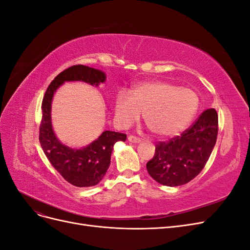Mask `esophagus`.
Segmentation results:
<instances>
[{
	"mask_svg": "<svg viewBox=\"0 0 250 250\" xmlns=\"http://www.w3.org/2000/svg\"><path fill=\"white\" fill-rule=\"evenodd\" d=\"M128 141H129L130 143H133V144L141 143V139L138 137H134V135H129V137H128Z\"/></svg>",
	"mask_w": 250,
	"mask_h": 250,
	"instance_id": "esophagus-1",
	"label": "esophagus"
}]
</instances>
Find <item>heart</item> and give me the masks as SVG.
Masks as SVG:
<instances>
[{
  "label": "heart",
  "instance_id": "1",
  "mask_svg": "<svg viewBox=\"0 0 250 250\" xmlns=\"http://www.w3.org/2000/svg\"><path fill=\"white\" fill-rule=\"evenodd\" d=\"M199 106L194 90L165 81L139 83L132 95L120 92L116 98V117L120 125L129 127L141 118L157 137L176 135L190 124Z\"/></svg>",
  "mask_w": 250,
  "mask_h": 250
}]
</instances>
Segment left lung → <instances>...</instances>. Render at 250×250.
<instances>
[{"mask_svg":"<svg viewBox=\"0 0 250 250\" xmlns=\"http://www.w3.org/2000/svg\"><path fill=\"white\" fill-rule=\"evenodd\" d=\"M217 135V111L214 108L204 110L180 137L157 144L153 158L146 165L149 175L167 187L188 184L204 168Z\"/></svg>","mask_w":250,"mask_h":250,"instance_id":"obj_1","label":"left lung"}]
</instances>
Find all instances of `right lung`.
<instances>
[{"label":"right lung","instance_id":"obj_1","mask_svg":"<svg viewBox=\"0 0 250 250\" xmlns=\"http://www.w3.org/2000/svg\"><path fill=\"white\" fill-rule=\"evenodd\" d=\"M106 75L94 67L77 64L70 66L54 78L48 86L42 103V118L40 125V143L51 165L67 183L86 188L99 184L107 172L113 145L125 142L126 134L105 130L96 141L81 149H73L60 142L53 131L51 105L56 89L65 81H83L98 86Z\"/></svg>","mask_w":250,"mask_h":250}]
</instances>
